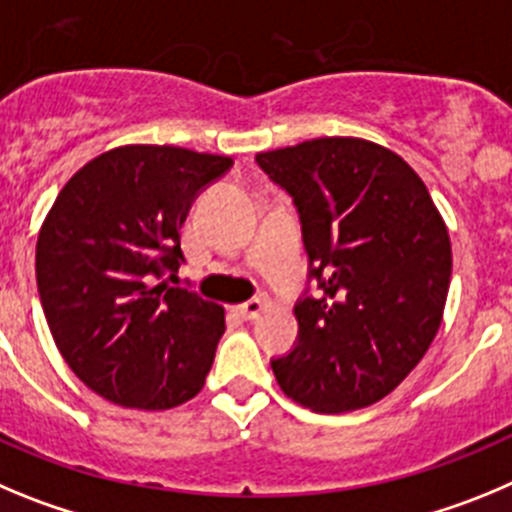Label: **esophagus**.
I'll return each mask as SVG.
<instances>
[{
  "label": "esophagus",
  "mask_w": 512,
  "mask_h": 512,
  "mask_svg": "<svg viewBox=\"0 0 512 512\" xmlns=\"http://www.w3.org/2000/svg\"><path fill=\"white\" fill-rule=\"evenodd\" d=\"M265 308H267L265 298H252V301H247V303H242V306H237V313L245 321H252V319H257V316H260V313L265 311Z\"/></svg>",
  "instance_id": "34e87169"
}]
</instances>
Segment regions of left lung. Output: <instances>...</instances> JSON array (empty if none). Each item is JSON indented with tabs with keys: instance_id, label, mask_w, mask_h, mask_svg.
Returning <instances> with one entry per match:
<instances>
[{
	"instance_id": "left-lung-1",
	"label": "left lung",
	"mask_w": 512,
	"mask_h": 512,
	"mask_svg": "<svg viewBox=\"0 0 512 512\" xmlns=\"http://www.w3.org/2000/svg\"><path fill=\"white\" fill-rule=\"evenodd\" d=\"M301 216L308 278L321 293L293 313L298 342L273 359L288 398L316 413L393 393L434 342L451 242L416 170L359 137H319L257 155Z\"/></svg>"
}]
</instances>
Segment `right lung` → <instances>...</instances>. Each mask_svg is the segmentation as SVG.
I'll return each instance as SVG.
<instances>
[{"label":"right lung","mask_w":512,"mask_h":512,"mask_svg":"<svg viewBox=\"0 0 512 512\" xmlns=\"http://www.w3.org/2000/svg\"><path fill=\"white\" fill-rule=\"evenodd\" d=\"M232 158L124 145L89 160L45 216L35 275L55 347L109 403L165 411L199 395L224 308L173 288L181 227Z\"/></svg>","instance_id":"add662e5"}]
</instances>
